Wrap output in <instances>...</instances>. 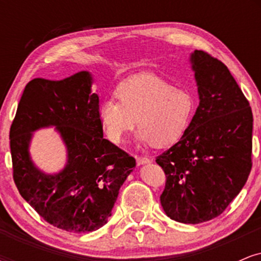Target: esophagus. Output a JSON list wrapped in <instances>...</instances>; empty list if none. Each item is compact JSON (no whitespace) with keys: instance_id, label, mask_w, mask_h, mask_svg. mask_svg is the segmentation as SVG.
Listing matches in <instances>:
<instances>
[{"instance_id":"obj_1","label":"esophagus","mask_w":261,"mask_h":261,"mask_svg":"<svg viewBox=\"0 0 261 261\" xmlns=\"http://www.w3.org/2000/svg\"><path fill=\"white\" fill-rule=\"evenodd\" d=\"M151 163V160L147 157H139L137 158V166H143V164Z\"/></svg>"}]
</instances>
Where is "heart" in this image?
<instances>
[{
    "label": "heart",
    "instance_id": "heart-1",
    "mask_svg": "<svg viewBox=\"0 0 261 261\" xmlns=\"http://www.w3.org/2000/svg\"><path fill=\"white\" fill-rule=\"evenodd\" d=\"M119 101L107 99L98 108V118L110 142L120 145L139 125L141 143L155 148L174 145L190 124L195 99L185 88L155 76H141L116 91Z\"/></svg>",
    "mask_w": 261,
    "mask_h": 261
}]
</instances>
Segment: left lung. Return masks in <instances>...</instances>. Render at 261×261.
<instances>
[{"instance_id": "obj_1", "label": "left lung", "mask_w": 261, "mask_h": 261, "mask_svg": "<svg viewBox=\"0 0 261 261\" xmlns=\"http://www.w3.org/2000/svg\"><path fill=\"white\" fill-rule=\"evenodd\" d=\"M190 64L199 107L181 139L155 162L167 175L161 195L166 215L196 224L220 216L247 182L253 113L220 60L195 50Z\"/></svg>"}]
</instances>
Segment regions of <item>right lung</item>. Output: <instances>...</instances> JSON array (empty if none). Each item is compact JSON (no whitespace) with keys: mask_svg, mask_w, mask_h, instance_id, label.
<instances>
[{"mask_svg":"<svg viewBox=\"0 0 261 261\" xmlns=\"http://www.w3.org/2000/svg\"><path fill=\"white\" fill-rule=\"evenodd\" d=\"M88 71L60 81L35 79L25 86L10 131L18 191L46 222L67 232H92L108 222L135 158L103 139L99 97ZM55 127L66 147L58 173L41 171L29 148L35 130Z\"/></svg>","mask_w":261,"mask_h":261,"instance_id":"obj_1","label":"right lung"}]
</instances>
